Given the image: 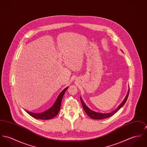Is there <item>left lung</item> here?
I'll list each match as a JSON object with an SVG mask.
<instances>
[{
    "instance_id": "1",
    "label": "left lung",
    "mask_w": 147,
    "mask_h": 147,
    "mask_svg": "<svg viewBox=\"0 0 147 147\" xmlns=\"http://www.w3.org/2000/svg\"><path fill=\"white\" fill-rule=\"evenodd\" d=\"M129 88L127 90V94L126 96V97H125L124 100H123V101L121 102V103L113 111L109 113H97L95 112L94 111L91 110L90 109H89L86 105L85 104V103L83 101L82 97H80V101H81V103L83 106V108L84 110V111L88 115V116L89 117H90V118L93 119H96V120H98V119H106V118H108L111 117V116H113L115 113H116L124 105L125 102L126 101L128 96H129Z\"/></svg>"
}]
</instances>
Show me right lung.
I'll list each match as a JSON object with an SVG mask.
<instances>
[{"label": "right lung", "mask_w": 147, "mask_h": 147, "mask_svg": "<svg viewBox=\"0 0 147 147\" xmlns=\"http://www.w3.org/2000/svg\"><path fill=\"white\" fill-rule=\"evenodd\" d=\"M69 87L65 88L64 90H62L61 93L59 94L57 98L56 101L54 103V105L48 110H46L45 111L41 113H31L28 111L25 110L30 116L33 117L35 119H41V120H50L54 117H55L59 113L60 111V109L61 107V103L62 101V98L65 92V91L68 89Z\"/></svg>", "instance_id": "obj_1"}]
</instances>
